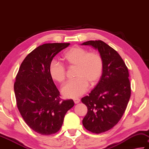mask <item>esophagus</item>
<instances>
[{"mask_svg": "<svg viewBox=\"0 0 149 149\" xmlns=\"http://www.w3.org/2000/svg\"><path fill=\"white\" fill-rule=\"evenodd\" d=\"M73 100H74V104H79L80 101V100L79 98H74Z\"/></svg>", "mask_w": 149, "mask_h": 149, "instance_id": "34e87169", "label": "esophagus"}]
</instances>
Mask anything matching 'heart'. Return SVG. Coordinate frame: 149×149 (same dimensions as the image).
Masks as SVG:
<instances>
[{"mask_svg": "<svg viewBox=\"0 0 149 149\" xmlns=\"http://www.w3.org/2000/svg\"><path fill=\"white\" fill-rule=\"evenodd\" d=\"M62 59L69 67H76V79L68 82L63 86V96L74 98L84 94L91 85L96 84L100 79L104 70V61L101 55L96 52H88L86 49L74 46L63 53ZM49 74L54 81L63 83L66 79L65 67L55 61L49 66Z\"/></svg>", "mask_w": 149, "mask_h": 149, "instance_id": "1", "label": "heart"}]
</instances>
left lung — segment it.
<instances>
[{
    "label": "left lung",
    "instance_id": "left-lung-1",
    "mask_svg": "<svg viewBox=\"0 0 149 149\" xmlns=\"http://www.w3.org/2000/svg\"><path fill=\"white\" fill-rule=\"evenodd\" d=\"M103 58L104 70L98 83L81 101L87 106L82 124L88 131L101 133L111 130L120 120L131 96L128 69L115 49L101 40L88 41Z\"/></svg>",
    "mask_w": 149,
    "mask_h": 149
}]
</instances>
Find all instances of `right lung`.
Segmentation results:
<instances>
[{"label":"right lung","instance_id":"1","mask_svg":"<svg viewBox=\"0 0 149 149\" xmlns=\"http://www.w3.org/2000/svg\"><path fill=\"white\" fill-rule=\"evenodd\" d=\"M69 43H45L29 53L19 67L14 84L16 104L31 130L43 135L56 133L64 117L74 106L72 100H63L49 74L53 57Z\"/></svg>","mask_w":149,"mask_h":149}]
</instances>
